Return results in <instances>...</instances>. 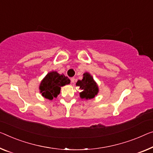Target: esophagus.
<instances>
[{"label": "esophagus", "instance_id": "34e87169", "mask_svg": "<svg viewBox=\"0 0 153 153\" xmlns=\"http://www.w3.org/2000/svg\"><path fill=\"white\" fill-rule=\"evenodd\" d=\"M70 80H71V82H72V83H74V82H75V79H74V77H72V78L70 79Z\"/></svg>", "mask_w": 153, "mask_h": 153}]
</instances>
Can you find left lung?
Returning a JSON list of instances; mask_svg holds the SVG:
<instances>
[{"mask_svg": "<svg viewBox=\"0 0 153 153\" xmlns=\"http://www.w3.org/2000/svg\"><path fill=\"white\" fill-rule=\"evenodd\" d=\"M76 86L80 87L82 91L80 92V97L85 99H91L94 98L98 93V88L93 77L88 72L83 74L82 80H79L76 83Z\"/></svg>", "mask_w": 153, "mask_h": 153, "instance_id": "1", "label": "left lung"}]
</instances>
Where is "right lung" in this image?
<instances>
[{"label": "right lung", "instance_id": "right-lung-1", "mask_svg": "<svg viewBox=\"0 0 153 153\" xmlns=\"http://www.w3.org/2000/svg\"><path fill=\"white\" fill-rule=\"evenodd\" d=\"M70 80L64 74H59L56 71L49 72L42 80L39 90L42 96L49 100L57 98L59 94L61 87L69 84Z\"/></svg>", "mask_w": 153, "mask_h": 153}]
</instances>
